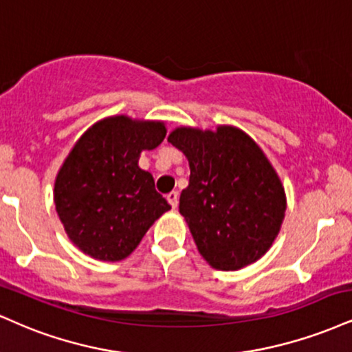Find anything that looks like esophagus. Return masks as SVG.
Here are the masks:
<instances>
[{
    "label": "esophagus",
    "instance_id": "34e87169",
    "mask_svg": "<svg viewBox=\"0 0 352 352\" xmlns=\"http://www.w3.org/2000/svg\"><path fill=\"white\" fill-rule=\"evenodd\" d=\"M167 201L170 203L172 208H177V205H179V193L177 192H170L167 195Z\"/></svg>",
    "mask_w": 352,
    "mask_h": 352
}]
</instances>
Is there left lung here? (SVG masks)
Wrapping results in <instances>:
<instances>
[{"label":"left lung","mask_w":352,"mask_h":352,"mask_svg":"<svg viewBox=\"0 0 352 352\" xmlns=\"http://www.w3.org/2000/svg\"><path fill=\"white\" fill-rule=\"evenodd\" d=\"M168 142L188 159L190 182L179 208L211 267L238 270L264 256L280 231L287 201L261 147L231 126L217 133L179 128Z\"/></svg>","instance_id":"obj_1"}]
</instances>
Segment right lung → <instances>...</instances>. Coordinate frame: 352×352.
<instances>
[{
  "mask_svg": "<svg viewBox=\"0 0 352 352\" xmlns=\"http://www.w3.org/2000/svg\"><path fill=\"white\" fill-rule=\"evenodd\" d=\"M164 122L113 116L85 133L55 179L54 201L67 234L100 261H121L170 210L154 177L139 168L144 149L165 138Z\"/></svg>",
  "mask_w": 352,
  "mask_h": 352,
  "instance_id": "right-lung-1",
  "label": "right lung"
}]
</instances>
